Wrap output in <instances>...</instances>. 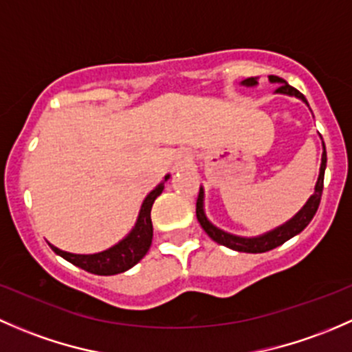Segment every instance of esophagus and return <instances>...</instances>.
I'll return each instance as SVG.
<instances>
[{
	"label": "esophagus",
	"mask_w": 352,
	"mask_h": 352,
	"mask_svg": "<svg viewBox=\"0 0 352 352\" xmlns=\"http://www.w3.org/2000/svg\"><path fill=\"white\" fill-rule=\"evenodd\" d=\"M191 161H193V157H191L190 152L179 151L175 157V171H184V169H188L191 166Z\"/></svg>",
	"instance_id": "obj_1"
}]
</instances>
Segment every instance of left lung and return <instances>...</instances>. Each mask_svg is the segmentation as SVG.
<instances>
[{"instance_id":"1","label":"left lung","mask_w":352,"mask_h":352,"mask_svg":"<svg viewBox=\"0 0 352 352\" xmlns=\"http://www.w3.org/2000/svg\"><path fill=\"white\" fill-rule=\"evenodd\" d=\"M271 82H278V89L276 93H281V95H288V96H296L300 98L302 101H305V96L295 89L293 86H289L285 79L278 78V76H270ZM244 86H256L257 85V78H248L242 81ZM309 104V103H307ZM325 166H327V152H325V146H324V152H322V164H320V173H318V179L317 184H315V191L314 195L309 198V201L303 205V208L293 217L292 220L283 223V226L276 227L274 230L266 232L263 235H257V237H239V235L229 234V232L219 229V227L213 226L205 215V210H203V198H205V193H203V188H200V195H198L197 200V219L200 222V226L203 227V230L208 234L210 239H213L219 244L226 245V248L234 249V251L239 252H266L271 251V249L278 248V245L285 244L286 241H289L292 237H295L296 234H300L307 226L310 223V220L314 219V215L317 213L318 205H320V198H322V190H324V173H325Z\"/></svg>"}]
</instances>
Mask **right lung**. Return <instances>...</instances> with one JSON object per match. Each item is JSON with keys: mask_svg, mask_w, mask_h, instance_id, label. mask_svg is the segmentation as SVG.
<instances>
[{"mask_svg": "<svg viewBox=\"0 0 352 352\" xmlns=\"http://www.w3.org/2000/svg\"><path fill=\"white\" fill-rule=\"evenodd\" d=\"M169 179V175L164 177V181ZM164 181L154 188L144 200L140 206L139 219H137L135 227L130 230V234L125 239H122L118 244L113 248L107 249V251L96 252V254H72L57 249L56 245L49 244L52 251L57 256L64 257L74 266L81 267V270L88 271V273L100 274V276H111V274L123 273V271L130 270L135 266L144 256L149 251L152 244V220H151V208L154 205V200L162 193L164 190Z\"/></svg>", "mask_w": 352, "mask_h": 352, "instance_id": "right-lung-1", "label": "right lung"}]
</instances>
